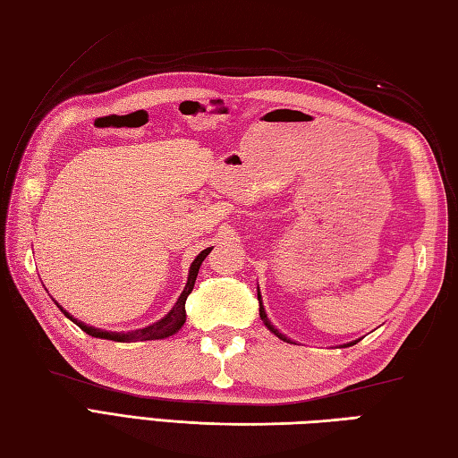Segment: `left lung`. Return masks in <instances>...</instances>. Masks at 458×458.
Masks as SVG:
<instances>
[{
  "label": "left lung",
  "instance_id": "1",
  "mask_svg": "<svg viewBox=\"0 0 458 458\" xmlns=\"http://www.w3.org/2000/svg\"><path fill=\"white\" fill-rule=\"evenodd\" d=\"M258 301H259V317H261V320H264V325L271 330V333H274L277 338H281V340H285V343H291V338H287L284 333H279V330L271 325V320L267 318V313H266V309H264V303H261V295H259V287H258ZM360 340V338H358ZM358 340H354V343H348V344H343V348H346V346H352V344H356Z\"/></svg>",
  "mask_w": 458,
  "mask_h": 458
}]
</instances>
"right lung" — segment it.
<instances>
[{
    "instance_id": "obj_1",
    "label": "right lung",
    "mask_w": 458,
    "mask_h": 458,
    "mask_svg": "<svg viewBox=\"0 0 458 458\" xmlns=\"http://www.w3.org/2000/svg\"><path fill=\"white\" fill-rule=\"evenodd\" d=\"M212 248H207L202 250L200 254L194 258V261L189 267V277H187V285H184L182 293L179 295L177 303L173 305V309L169 310L167 315H165L161 320H157V323H153L149 327H143V328H138V330H130V333H112V330H102V328H96V327H89L86 323H82V320H76L68 310H64L61 305L56 303V307L63 310V315L66 318H71L74 325H79L86 335L90 336H96V338H106V340H115V343H138V340H161V338H169L173 336L174 333H179V328L184 325V320H187V313H184V303H187V297L194 287V281H197V276H199V269H200V264L204 261V258H207L210 254Z\"/></svg>"
}]
</instances>
